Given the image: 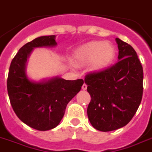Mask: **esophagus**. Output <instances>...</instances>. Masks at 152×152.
I'll return each instance as SVG.
<instances>
[{"instance_id":"esophagus-1","label":"esophagus","mask_w":152,"mask_h":152,"mask_svg":"<svg viewBox=\"0 0 152 152\" xmlns=\"http://www.w3.org/2000/svg\"><path fill=\"white\" fill-rule=\"evenodd\" d=\"M87 85L86 84V83H83L82 86L83 90V91H85V90H87Z\"/></svg>"}]
</instances>
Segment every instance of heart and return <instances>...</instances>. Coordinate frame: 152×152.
<instances>
[{
    "label": "heart",
    "instance_id": "heart-1",
    "mask_svg": "<svg viewBox=\"0 0 152 152\" xmlns=\"http://www.w3.org/2000/svg\"><path fill=\"white\" fill-rule=\"evenodd\" d=\"M115 55V50L110 43L92 41L78 48L75 54V58L79 65L92 61V69L98 71L110 65Z\"/></svg>",
    "mask_w": 152,
    "mask_h": 152
}]
</instances>
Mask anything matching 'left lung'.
<instances>
[{
  "mask_svg": "<svg viewBox=\"0 0 152 152\" xmlns=\"http://www.w3.org/2000/svg\"><path fill=\"white\" fill-rule=\"evenodd\" d=\"M115 40L119 61L88 72L84 79L91 97L88 119L100 131H112L129 123L142 99L144 72L137 52L127 43Z\"/></svg>",
  "mask_w": 152,
  "mask_h": 152,
  "instance_id": "obj_1",
  "label": "left lung"
}]
</instances>
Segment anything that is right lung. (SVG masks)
<instances>
[{"label":"right lung","mask_w":152,"mask_h":152,"mask_svg":"<svg viewBox=\"0 0 152 152\" xmlns=\"http://www.w3.org/2000/svg\"><path fill=\"white\" fill-rule=\"evenodd\" d=\"M55 36H44L23 45L13 58L7 80L10 103L18 119L37 130H48L58 125L68 103L80 91L83 80L55 78L33 83L25 73L27 58L33 48L55 46Z\"/></svg>","instance_id":"1"}]
</instances>
